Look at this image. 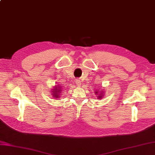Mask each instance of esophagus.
I'll return each instance as SVG.
<instances>
[{
	"instance_id": "34e87169",
	"label": "esophagus",
	"mask_w": 155,
	"mask_h": 155,
	"mask_svg": "<svg viewBox=\"0 0 155 155\" xmlns=\"http://www.w3.org/2000/svg\"><path fill=\"white\" fill-rule=\"evenodd\" d=\"M75 81H76V85H77V86L80 87V86L81 85V81H80V80H76Z\"/></svg>"
}]
</instances>
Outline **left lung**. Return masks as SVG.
Instances as JSON below:
<instances>
[{
	"mask_svg": "<svg viewBox=\"0 0 155 155\" xmlns=\"http://www.w3.org/2000/svg\"><path fill=\"white\" fill-rule=\"evenodd\" d=\"M100 91H101L100 90ZM104 91H102V92H99H99L98 91H96L95 92V94H97V95H98V99H102V98H103V95H104Z\"/></svg>",
	"mask_w": 155,
	"mask_h": 155,
	"instance_id": "8db88e82",
	"label": "left lung"
}]
</instances>
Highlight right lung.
<instances>
[{
    "label": "right lung",
    "mask_w": 155,
    "mask_h": 155,
    "mask_svg": "<svg viewBox=\"0 0 155 155\" xmlns=\"http://www.w3.org/2000/svg\"><path fill=\"white\" fill-rule=\"evenodd\" d=\"M62 87H60V86L59 85H55L53 89H52V97H56V99H58V98H60V96L61 95V92H62Z\"/></svg>",
    "instance_id": "add662e5"
}]
</instances>
